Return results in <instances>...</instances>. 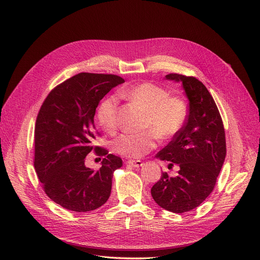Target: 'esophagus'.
Instances as JSON below:
<instances>
[{
	"mask_svg": "<svg viewBox=\"0 0 260 260\" xmlns=\"http://www.w3.org/2000/svg\"><path fill=\"white\" fill-rule=\"evenodd\" d=\"M126 164L129 165V166H132L133 168H140V167H142V165H143V162H142L141 160H133V159L127 160Z\"/></svg>",
	"mask_w": 260,
	"mask_h": 260,
	"instance_id": "obj_1",
	"label": "esophagus"
}]
</instances>
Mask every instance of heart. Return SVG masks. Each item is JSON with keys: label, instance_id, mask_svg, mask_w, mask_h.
I'll return each mask as SVG.
<instances>
[{"label": "heart", "instance_id": "1", "mask_svg": "<svg viewBox=\"0 0 260 260\" xmlns=\"http://www.w3.org/2000/svg\"><path fill=\"white\" fill-rule=\"evenodd\" d=\"M117 94L140 105L146 111L143 127L152 130L160 140L174 137L186 120L187 108L183 100L169 96L168 91L156 84L141 83L121 88ZM98 120L107 133H114L117 129L119 121L116 96H108L101 103L98 109ZM152 132L121 134L113 142V150L125 157H142L155 147V136Z\"/></svg>", "mask_w": 260, "mask_h": 260}]
</instances>
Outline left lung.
Listing matches in <instances>:
<instances>
[{
    "instance_id": "left-lung-1",
    "label": "left lung",
    "mask_w": 260,
    "mask_h": 260,
    "mask_svg": "<svg viewBox=\"0 0 260 260\" xmlns=\"http://www.w3.org/2000/svg\"><path fill=\"white\" fill-rule=\"evenodd\" d=\"M168 80L181 82L189 100L186 122L156 157L177 165L178 176L165 172L151 188V196L162 209L173 213L199 207L213 191L226 155L223 122L214 99L196 77L169 74Z\"/></svg>"
}]
</instances>
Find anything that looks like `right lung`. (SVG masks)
Segmentation results:
<instances>
[{"label":"right lung","mask_w":260,"mask_h":260,"mask_svg":"<svg viewBox=\"0 0 260 260\" xmlns=\"http://www.w3.org/2000/svg\"><path fill=\"white\" fill-rule=\"evenodd\" d=\"M124 79L112 74L79 73L55 86L43 102L35 126L34 166L47 197L74 212L103 206L122 159L93 146L100 101ZM91 151L106 155L96 171L85 167Z\"/></svg>","instance_id":"add662e5"}]
</instances>
